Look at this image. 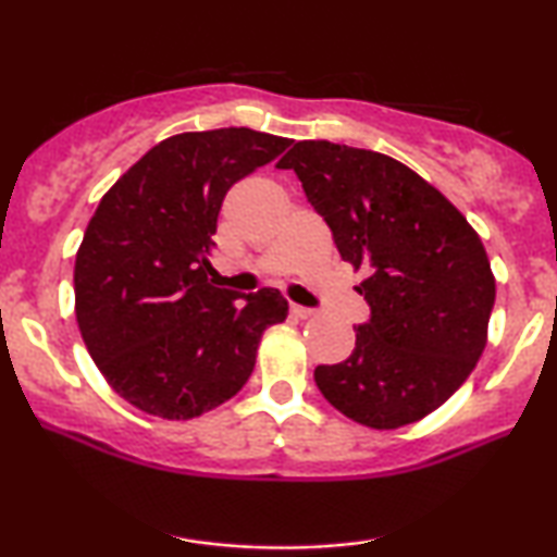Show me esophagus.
Here are the masks:
<instances>
[{"instance_id": "1", "label": "esophagus", "mask_w": 557, "mask_h": 557, "mask_svg": "<svg viewBox=\"0 0 557 557\" xmlns=\"http://www.w3.org/2000/svg\"><path fill=\"white\" fill-rule=\"evenodd\" d=\"M292 314H294L296 319H309L311 314H314V309H309V307H299V304H292Z\"/></svg>"}]
</instances>
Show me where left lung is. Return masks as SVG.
<instances>
[{
	"label": "left lung",
	"mask_w": 557,
	"mask_h": 557,
	"mask_svg": "<svg viewBox=\"0 0 557 557\" xmlns=\"http://www.w3.org/2000/svg\"><path fill=\"white\" fill-rule=\"evenodd\" d=\"M330 225L342 261L364 265L370 307L352 355L319 364L317 387L370 429H400L446 403L486 345L490 258L467 218L393 157L299 141L278 162Z\"/></svg>",
	"instance_id": "1"
}]
</instances>
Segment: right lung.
Listing matches in <instances>:
<instances>
[{
	"label": "right lung",
	"instance_id": "right-lung-1",
	"mask_svg": "<svg viewBox=\"0 0 557 557\" xmlns=\"http://www.w3.org/2000/svg\"><path fill=\"white\" fill-rule=\"evenodd\" d=\"M284 136L215 128L170 136L98 202L75 256V317L90 357L144 413L187 421L248 383L276 288L210 284L227 189L288 147Z\"/></svg>",
	"mask_w": 557,
	"mask_h": 557
}]
</instances>
